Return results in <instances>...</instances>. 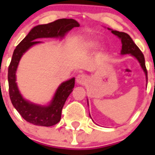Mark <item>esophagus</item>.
<instances>
[{
  "label": "esophagus",
  "instance_id": "esophagus-1",
  "mask_svg": "<svg viewBox=\"0 0 155 155\" xmlns=\"http://www.w3.org/2000/svg\"><path fill=\"white\" fill-rule=\"evenodd\" d=\"M87 81V77L84 74H80L78 75L76 77V82L79 84H85Z\"/></svg>",
  "mask_w": 155,
  "mask_h": 155
}]
</instances>
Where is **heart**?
<instances>
[{"instance_id": "heart-1", "label": "heart", "mask_w": 155, "mask_h": 155, "mask_svg": "<svg viewBox=\"0 0 155 155\" xmlns=\"http://www.w3.org/2000/svg\"><path fill=\"white\" fill-rule=\"evenodd\" d=\"M84 46L87 48H92L95 46V42H92V41H89V42H87L84 43Z\"/></svg>"}]
</instances>
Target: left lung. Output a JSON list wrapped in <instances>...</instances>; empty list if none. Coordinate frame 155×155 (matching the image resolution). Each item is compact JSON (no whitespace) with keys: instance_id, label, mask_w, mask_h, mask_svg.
Wrapping results in <instances>:
<instances>
[{"instance_id":"left-lung-1","label":"left lung","mask_w":155,"mask_h":155,"mask_svg":"<svg viewBox=\"0 0 155 155\" xmlns=\"http://www.w3.org/2000/svg\"><path fill=\"white\" fill-rule=\"evenodd\" d=\"M108 30H110V29H108ZM112 33H113V35H117L118 38H120V39H121V43H122L121 54H131L133 56H134L135 58L139 61L142 69H143V71L146 73L147 79H148L147 78V68H146V63H145L144 55H143L142 52L141 51V50L138 48V47L134 42V41L130 38V35H127L126 33L119 32V31H117V30H112ZM87 104H88V103H87Z\"/></svg>"}]
</instances>
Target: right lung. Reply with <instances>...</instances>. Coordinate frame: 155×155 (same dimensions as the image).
Wrapping results in <instances>:
<instances>
[{"mask_svg": "<svg viewBox=\"0 0 155 155\" xmlns=\"http://www.w3.org/2000/svg\"><path fill=\"white\" fill-rule=\"evenodd\" d=\"M79 23L74 19L62 18L46 25H39L30 30L24 39L16 47L8 69V93L13 107L26 121L35 125L52 126L61 119L62 109L66 101L75 86V78L63 83L57 89L51 104L47 107L33 104L23 99L16 84V70L22 54L40 38H63L68 31L79 27Z\"/></svg>", "mask_w": 155, "mask_h": 155, "instance_id": "1", "label": "right lung"}]
</instances>
